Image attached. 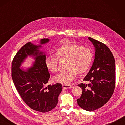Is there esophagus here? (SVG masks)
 Returning a JSON list of instances; mask_svg holds the SVG:
<instances>
[{
	"label": "esophagus",
	"mask_w": 125,
	"mask_h": 125,
	"mask_svg": "<svg viewBox=\"0 0 125 125\" xmlns=\"http://www.w3.org/2000/svg\"><path fill=\"white\" fill-rule=\"evenodd\" d=\"M62 86H63V88L65 89H70V88H71V87H73L72 85H71V84H63Z\"/></svg>",
	"instance_id": "esophagus-1"
}]
</instances>
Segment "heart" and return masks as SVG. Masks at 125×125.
<instances>
[{"label":"heart","instance_id":"heart-1","mask_svg":"<svg viewBox=\"0 0 125 125\" xmlns=\"http://www.w3.org/2000/svg\"><path fill=\"white\" fill-rule=\"evenodd\" d=\"M58 58L67 59L66 70L53 78L54 81L61 84L69 83L75 78L77 73H83L91 67L93 61L91 50L87 47L76 44H68L61 46L56 51ZM44 63L47 69L55 73L58 70L57 59L54 56L48 55Z\"/></svg>","mask_w":125,"mask_h":125}]
</instances>
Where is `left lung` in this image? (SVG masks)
<instances>
[{
  "label": "left lung",
  "mask_w": 125,
  "mask_h": 125,
  "mask_svg": "<svg viewBox=\"0 0 125 125\" xmlns=\"http://www.w3.org/2000/svg\"><path fill=\"white\" fill-rule=\"evenodd\" d=\"M88 39L94 47V60L83 80L89 83L78 85L83 90L77 103L83 109L92 111L102 107L112 97L115 88V60L106 45Z\"/></svg>",
  "instance_id": "8db88e82"
}]
</instances>
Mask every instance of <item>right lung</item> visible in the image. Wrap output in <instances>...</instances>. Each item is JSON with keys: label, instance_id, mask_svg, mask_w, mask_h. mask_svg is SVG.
Wrapping results in <instances>:
<instances>
[{"label": "right lung", "instance_id": "1", "mask_svg": "<svg viewBox=\"0 0 125 125\" xmlns=\"http://www.w3.org/2000/svg\"><path fill=\"white\" fill-rule=\"evenodd\" d=\"M49 41L42 39L40 46L28 42L19 50L12 63V79L20 97L31 109L43 113L56 106L62 89L60 83L45 86L50 74L44 63L46 56L39 49ZM28 55L34 57L35 61L33 67L24 71L20 67Z\"/></svg>", "mask_w": 125, "mask_h": 125}]
</instances>
